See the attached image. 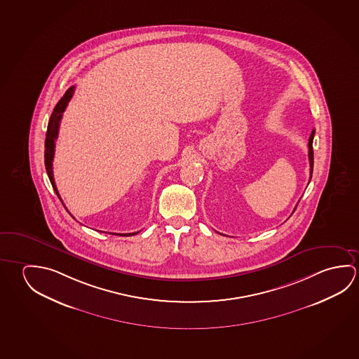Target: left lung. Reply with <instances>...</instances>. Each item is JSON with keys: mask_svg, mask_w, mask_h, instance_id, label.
<instances>
[{"mask_svg": "<svg viewBox=\"0 0 359 359\" xmlns=\"http://www.w3.org/2000/svg\"><path fill=\"white\" fill-rule=\"evenodd\" d=\"M314 134H316V130H313L311 131V137H309V142H308V147H309V151H308V156H309V165H311V174H313V160H314V156H313V139H314ZM311 179H309V182H311ZM294 212H295V209H294Z\"/></svg>", "mask_w": 359, "mask_h": 359, "instance_id": "8db88e82", "label": "left lung"}]
</instances>
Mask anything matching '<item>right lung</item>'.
<instances>
[{"label": "right lung", "mask_w": 359, "mask_h": 359, "mask_svg": "<svg viewBox=\"0 0 359 359\" xmlns=\"http://www.w3.org/2000/svg\"><path fill=\"white\" fill-rule=\"evenodd\" d=\"M74 91H75V86H71V88H67L65 95L60 99L59 102L55 106L53 114H51V118L48 120V133H46V139H45V166H46L48 179H50V182H51L53 190H55V193L57 194L59 198L60 194L59 191H57V188H56V184H55L53 172L55 140L57 139V135H59L60 121H61V118H62V112L65 111L66 106L69 104V101L71 100V97H72V95H74ZM60 200H61V198H60ZM62 204H64V203H62ZM137 233H139V231H136V233H129V234H118V236H135Z\"/></svg>", "instance_id": "1"}]
</instances>
